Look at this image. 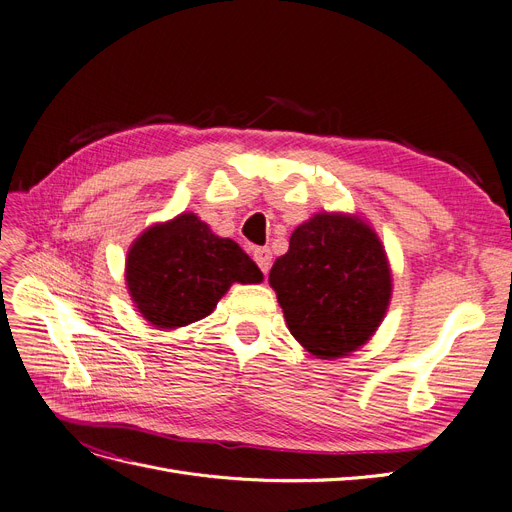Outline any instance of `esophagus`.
Returning <instances> with one entry per match:
<instances>
[{"label": "esophagus", "mask_w": 512, "mask_h": 512, "mask_svg": "<svg viewBox=\"0 0 512 512\" xmlns=\"http://www.w3.org/2000/svg\"><path fill=\"white\" fill-rule=\"evenodd\" d=\"M253 259H255V263L259 265V270H261L263 274L270 272V268H272V251H270V249H265V247L255 249V251H253Z\"/></svg>", "instance_id": "34e87169"}]
</instances>
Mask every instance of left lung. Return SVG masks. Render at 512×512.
<instances>
[{"label": "left lung", "instance_id": "8db88e82", "mask_svg": "<svg viewBox=\"0 0 512 512\" xmlns=\"http://www.w3.org/2000/svg\"><path fill=\"white\" fill-rule=\"evenodd\" d=\"M270 284L291 335L322 360L364 345L391 299L381 240L362 219L335 213L311 217L293 232Z\"/></svg>", "mask_w": 512, "mask_h": 512}]
</instances>
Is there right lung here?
Listing matches in <instances>:
<instances>
[{"label": "right lung", "instance_id": "obj_1", "mask_svg": "<svg viewBox=\"0 0 512 512\" xmlns=\"http://www.w3.org/2000/svg\"><path fill=\"white\" fill-rule=\"evenodd\" d=\"M127 286L140 314L159 328L209 316L232 282L263 274L230 238L215 236L194 213L148 228L127 255Z\"/></svg>", "mask_w": 512, "mask_h": 512}]
</instances>
